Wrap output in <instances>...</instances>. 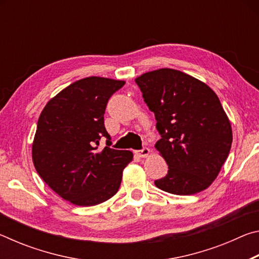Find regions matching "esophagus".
I'll return each mask as SVG.
<instances>
[{
  "label": "esophagus",
  "mask_w": 259,
  "mask_h": 259,
  "mask_svg": "<svg viewBox=\"0 0 259 259\" xmlns=\"http://www.w3.org/2000/svg\"><path fill=\"white\" fill-rule=\"evenodd\" d=\"M150 153H151L150 148L144 147L143 150H140V151H137V152H136V154H137L139 157H146V156L150 155Z\"/></svg>",
  "instance_id": "obj_1"
}]
</instances>
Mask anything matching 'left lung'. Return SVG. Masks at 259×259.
I'll use <instances>...</instances> for the list:
<instances>
[{
    "label": "left lung",
    "mask_w": 259,
    "mask_h": 259,
    "mask_svg": "<svg viewBox=\"0 0 259 259\" xmlns=\"http://www.w3.org/2000/svg\"><path fill=\"white\" fill-rule=\"evenodd\" d=\"M135 81L154 113L161 135L155 148L168 164V174L155 181V186L176 195L208 188L233 140L217 95L202 81L172 68L147 72Z\"/></svg>",
    "instance_id": "8db88e82"
}]
</instances>
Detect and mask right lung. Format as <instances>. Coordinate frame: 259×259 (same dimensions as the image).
Here are the masks:
<instances>
[{
  "label": "right lung",
  "instance_id": "1",
  "mask_svg": "<svg viewBox=\"0 0 259 259\" xmlns=\"http://www.w3.org/2000/svg\"><path fill=\"white\" fill-rule=\"evenodd\" d=\"M124 81L90 76L69 84L41 112L32 157L45 183L64 200L90 207L119 191L130 151L113 150L104 114L111 96ZM105 137L107 147L98 148Z\"/></svg>",
  "mask_w": 259,
  "mask_h": 259
}]
</instances>
